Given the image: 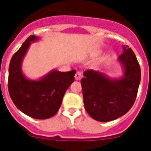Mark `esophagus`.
Returning <instances> with one entry per match:
<instances>
[{
    "label": "esophagus",
    "instance_id": "obj_1",
    "mask_svg": "<svg viewBox=\"0 0 151 151\" xmlns=\"http://www.w3.org/2000/svg\"><path fill=\"white\" fill-rule=\"evenodd\" d=\"M82 75L81 72L78 71L76 73V75H75V78H76V80H80L81 78H82Z\"/></svg>",
    "mask_w": 151,
    "mask_h": 151
}]
</instances>
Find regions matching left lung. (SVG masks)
Segmentation results:
<instances>
[{
  "label": "left lung",
  "instance_id": "obj_1",
  "mask_svg": "<svg viewBox=\"0 0 151 151\" xmlns=\"http://www.w3.org/2000/svg\"><path fill=\"white\" fill-rule=\"evenodd\" d=\"M124 68L119 79L110 78L104 73L88 69L81 80L85 108L91 118L110 122L128 113L135 101L141 82V68L130 47L123 46L119 57Z\"/></svg>",
  "mask_w": 151,
  "mask_h": 151
}]
</instances>
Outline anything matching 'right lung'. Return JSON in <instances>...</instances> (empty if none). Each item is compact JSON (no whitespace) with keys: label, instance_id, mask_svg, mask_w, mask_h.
Returning a JSON list of instances; mask_svg holds the SVG:
<instances>
[{"label":"right lung","instance_id":"add662e5","mask_svg":"<svg viewBox=\"0 0 151 151\" xmlns=\"http://www.w3.org/2000/svg\"><path fill=\"white\" fill-rule=\"evenodd\" d=\"M38 39L30 35L13 54L9 66L8 91L15 106L29 116L46 119L54 116L62 104L64 94L74 82L76 70H52L38 80H29L22 74L21 64L31 42Z\"/></svg>","mask_w":151,"mask_h":151}]
</instances>
